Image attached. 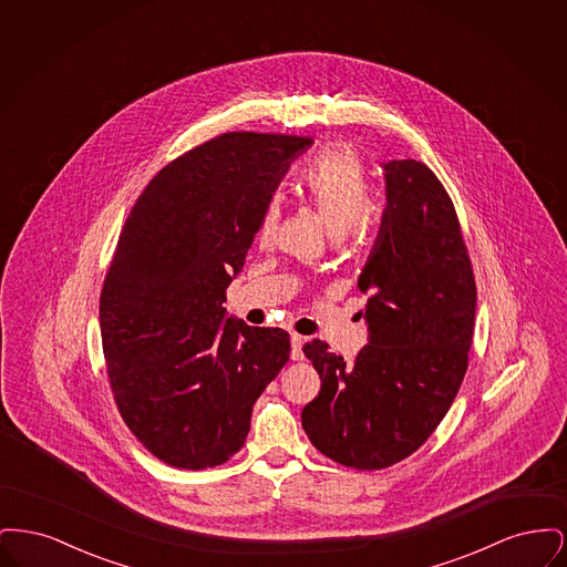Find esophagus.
I'll list each match as a JSON object with an SVG mask.
<instances>
[{"mask_svg":"<svg viewBox=\"0 0 567 567\" xmlns=\"http://www.w3.org/2000/svg\"><path fill=\"white\" fill-rule=\"evenodd\" d=\"M303 338L301 336H297V333H291V359L293 361H301L303 359Z\"/></svg>","mask_w":567,"mask_h":567,"instance_id":"34e87169","label":"esophagus"}]
</instances>
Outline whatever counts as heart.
Wrapping results in <instances>:
<instances>
[{
    "label": "heart",
    "instance_id": "obj_1",
    "mask_svg": "<svg viewBox=\"0 0 567 567\" xmlns=\"http://www.w3.org/2000/svg\"><path fill=\"white\" fill-rule=\"evenodd\" d=\"M297 190L323 218L333 238H361L372 225L370 176L357 153L344 144L327 146L299 172ZM280 202L276 197L264 206L255 238L268 246L280 220Z\"/></svg>",
    "mask_w": 567,
    "mask_h": 567
}]
</instances>
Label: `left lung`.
<instances>
[{
	"label": "left lung",
	"mask_w": 567,
	"mask_h": 567,
	"mask_svg": "<svg viewBox=\"0 0 567 567\" xmlns=\"http://www.w3.org/2000/svg\"><path fill=\"white\" fill-rule=\"evenodd\" d=\"M386 208L359 276L368 344L351 363L321 340L303 347L321 377L301 427L354 470L412 455L457 398L474 336L476 282L457 213L425 163H382Z\"/></svg>",
	"instance_id": "1"
}]
</instances>
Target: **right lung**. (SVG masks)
I'll use <instances>...</instances> for the list:
<instances>
[{"label": "right lung", "mask_w": 567, "mask_h": 567, "mask_svg": "<svg viewBox=\"0 0 567 567\" xmlns=\"http://www.w3.org/2000/svg\"><path fill=\"white\" fill-rule=\"evenodd\" d=\"M310 137L231 132L167 163L125 220L100 296L114 402L163 463L206 470L243 449L289 333L225 317L264 206Z\"/></svg>", "instance_id": "obj_1"}]
</instances>
